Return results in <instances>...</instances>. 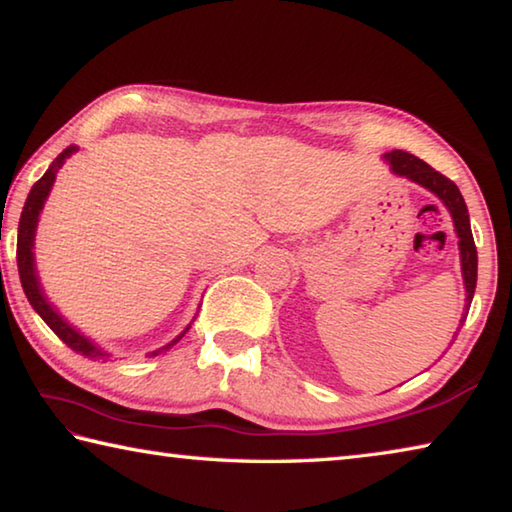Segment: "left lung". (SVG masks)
Instances as JSON below:
<instances>
[{
    "label": "left lung",
    "instance_id": "left-lung-1",
    "mask_svg": "<svg viewBox=\"0 0 512 512\" xmlns=\"http://www.w3.org/2000/svg\"><path fill=\"white\" fill-rule=\"evenodd\" d=\"M386 162L391 164V171L397 173V176H404L413 180V183L422 185L424 189H429L431 194H436L440 201L445 203V207L452 214L454 219V228H456V237H458V250H461V268H463V282H465V291L467 298L465 307H470V302L474 298V289H476V246H474V237H472V228H470V214H467V205L463 201L458 187L449 180L443 173L431 169L427 162L415 158V155L406 153V151H391L384 155ZM465 314L461 318V325L465 323ZM458 325V329H461Z\"/></svg>",
    "mask_w": 512,
    "mask_h": 512
}]
</instances>
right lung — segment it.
<instances>
[{
    "mask_svg": "<svg viewBox=\"0 0 512 512\" xmlns=\"http://www.w3.org/2000/svg\"><path fill=\"white\" fill-rule=\"evenodd\" d=\"M76 151H79L76 146H67V149L60 153L54 162H51V167L45 171V176H42L38 183L31 187V192L27 196V203H24V207H22L20 228H17V271H20L22 289H24V293H27L31 307L36 309L40 318L51 327V332H54L58 339L67 345V348H72L74 352L83 354V357L103 359V357H108V354L103 352L99 345H94V341H90L88 336H83L79 329H74L72 325H69L67 320L60 316L54 307L49 305L45 293H42L38 273H36V257H33V241H36V228H38V219H40L42 207H45V201H47V196L51 192V187H54L58 169L63 167V164L69 158H72ZM189 327H192V323H189L171 343L162 345V348L151 352L149 357H155V354L171 350L173 345H176L189 332Z\"/></svg>",
    "mask_w": 512,
    "mask_h": 512,
    "instance_id": "obj_1",
    "label": "right lung"
}]
</instances>
